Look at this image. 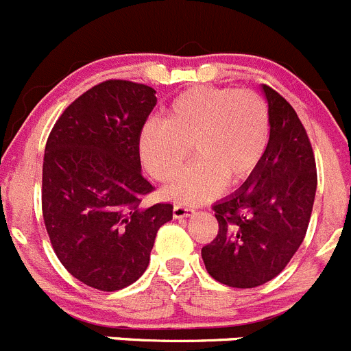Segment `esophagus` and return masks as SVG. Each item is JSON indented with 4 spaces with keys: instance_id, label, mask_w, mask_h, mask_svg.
Instances as JSON below:
<instances>
[{
    "instance_id": "34e87169",
    "label": "esophagus",
    "mask_w": 351,
    "mask_h": 351,
    "mask_svg": "<svg viewBox=\"0 0 351 351\" xmlns=\"http://www.w3.org/2000/svg\"><path fill=\"white\" fill-rule=\"evenodd\" d=\"M193 214V207L190 206H182V204H178V206H173V218H188Z\"/></svg>"
}]
</instances>
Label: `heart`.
<instances>
[{
  "instance_id": "1",
  "label": "heart",
  "mask_w": 351,
  "mask_h": 351,
  "mask_svg": "<svg viewBox=\"0 0 351 351\" xmlns=\"http://www.w3.org/2000/svg\"><path fill=\"white\" fill-rule=\"evenodd\" d=\"M269 107L255 91L193 88L170 104L165 119H149L138 133V154L154 179L169 182L184 169L191 145L198 160L163 193L200 204L246 181L267 153Z\"/></svg>"
}]
</instances>
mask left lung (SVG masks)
Wrapping results in <instances>:
<instances>
[{
	"label": "left lung",
	"instance_id": "1",
	"mask_svg": "<svg viewBox=\"0 0 351 351\" xmlns=\"http://www.w3.org/2000/svg\"><path fill=\"white\" fill-rule=\"evenodd\" d=\"M269 104L267 153L253 176L214 204L219 230L202 247L214 280L255 288L280 274L302 244L316 193V163L299 116L280 93L262 86Z\"/></svg>",
	"mask_w": 351,
	"mask_h": 351
}]
</instances>
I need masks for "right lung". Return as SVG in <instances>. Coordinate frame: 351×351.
Listing matches in <instances>:
<instances>
[{
  "label": "right lung",
  "mask_w": 351,
  "mask_h": 351,
  "mask_svg": "<svg viewBox=\"0 0 351 351\" xmlns=\"http://www.w3.org/2000/svg\"><path fill=\"white\" fill-rule=\"evenodd\" d=\"M156 91L130 80H105L79 96L47 138L42 210L49 239L73 278L101 291L144 274L170 204L141 207L153 184L142 176L138 133Z\"/></svg>",
  "instance_id": "add662e5"
}]
</instances>
